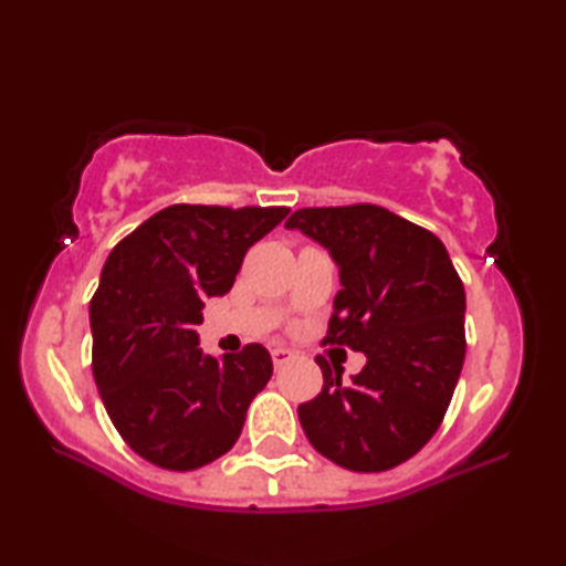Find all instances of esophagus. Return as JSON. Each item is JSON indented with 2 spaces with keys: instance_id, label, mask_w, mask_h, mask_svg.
Wrapping results in <instances>:
<instances>
[{
  "instance_id": "obj_1",
  "label": "esophagus",
  "mask_w": 566,
  "mask_h": 566,
  "mask_svg": "<svg viewBox=\"0 0 566 566\" xmlns=\"http://www.w3.org/2000/svg\"><path fill=\"white\" fill-rule=\"evenodd\" d=\"M290 359H292V352H290V349H284V347H274V349H272L274 367H282V364H286Z\"/></svg>"
}]
</instances>
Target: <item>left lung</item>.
I'll use <instances>...</instances> for the list:
<instances>
[{
	"label": "left lung",
	"mask_w": 566,
	"mask_h": 566,
	"mask_svg": "<svg viewBox=\"0 0 566 566\" xmlns=\"http://www.w3.org/2000/svg\"><path fill=\"white\" fill-rule=\"evenodd\" d=\"M339 266L327 337L364 352L352 381L317 357L324 385L300 405L306 439L352 472L415 457L442 424L464 364V286L444 244L377 205L306 207L286 219Z\"/></svg>",
	"instance_id": "left-lung-1"
}]
</instances>
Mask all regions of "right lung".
<instances>
[{
	"mask_svg": "<svg viewBox=\"0 0 566 566\" xmlns=\"http://www.w3.org/2000/svg\"><path fill=\"white\" fill-rule=\"evenodd\" d=\"M286 207L171 205L112 249L90 302L92 371L124 442L171 472L227 454L272 377L262 344L209 357L199 349L207 296L237 280L247 249Z\"/></svg>",
	"mask_w": 566,
	"mask_h": 566,
	"instance_id": "add662e5",
	"label": "right lung"
}]
</instances>
